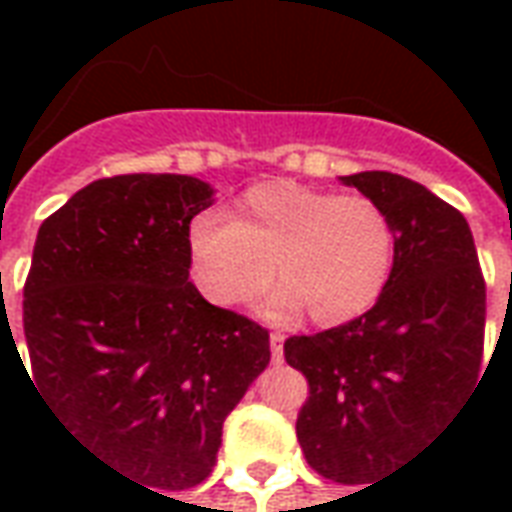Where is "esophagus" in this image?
<instances>
[{"mask_svg":"<svg viewBox=\"0 0 512 512\" xmlns=\"http://www.w3.org/2000/svg\"><path fill=\"white\" fill-rule=\"evenodd\" d=\"M268 343H271V359H274V362H282V348H285V337L274 332L271 337H268Z\"/></svg>","mask_w":512,"mask_h":512,"instance_id":"1","label":"esophagus"}]
</instances>
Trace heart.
Wrapping results in <instances>:
<instances>
[{
	"mask_svg": "<svg viewBox=\"0 0 512 512\" xmlns=\"http://www.w3.org/2000/svg\"><path fill=\"white\" fill-rule=\"evenodd\" d=\"M395 227L365 194L271 180L244 194L235 219L202 213L189 227L191 277L213 304L255 301L277 277L274 312L307 310L318 326L365 315L395 266Z\"/></svg>",
	"mask_w": 512,
	"mask_h": 512,
	"instance_id": "1",
	"label": "heart"
}]
</instances>
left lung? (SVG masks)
I'll list each match as a JSON object with an SVG mask.
<instances>
[{"label":"left lung","instance_id":"1","mask_svg":"<svg viewBox=\"0 0 512 512\" xmlns=\"http://www.w3.org/2000/svg\"><path fill=\"white\" fill-rule=\"evenodd\" d=\"M340 180L392 219L395 266L365 315L290 337L285 359L310 381L296 419L307 463L326 480L370 488L480 381L485 282L463 213L422 183L378 169Z\"/></svg>","mask_w":512,"mask_h":512}]
</instances>
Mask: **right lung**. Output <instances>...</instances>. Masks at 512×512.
Returning a JSON list of instances; mask_svg holds the SVG:
<instances>
[{"label":"right lung","mask_w":512,"mask_h":512,"mask_svg":"<svg viewBox=\"0 0 512 512\" xmlns=\"http://www.w3.org/2000/svg\"><path fill=\"white\" fill-rule=\"evenodd\" d=\"M208 205L213 189L191 175L93 180L40 224L24 285L51 414L142 488L202 483L224 419L271 359L263 326L189 282V224Z\"/></svg>","instance_id":"1"}]
</instances>
